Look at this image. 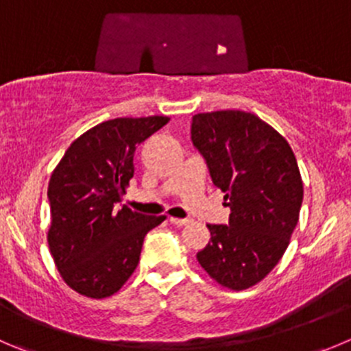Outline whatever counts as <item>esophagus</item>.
I'll use <instances>...</instances> for the list:
<instances>
[{"instance_id": "34e87169", "label": "esophagus", "mask_w": 351, "mask_h": 351, "mask_svg": "<svg viewBox=\"0 0 351 351\" xmlns=\"http://www.w3.org/2000/svg\"><path fill=\"white\" fill-rule=\"evenodd\" d=\"M169 221H171L173 225H176V227H183V225H186L191 220H186V218H175V216H169Z\"/></svg>"}]
</instances>
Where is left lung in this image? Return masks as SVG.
I'll list each match as a JSON object with an SVG mask.
<instances>
[{
  "instance_id": "1",
  "label": "left lung",
  "mask_w": 351,
  "mask_h": 351,
  "mask_svg": "<svg viewBox=\"0 0 351 351\" xmlns=\"http://www.w3.org/2000/svg\"><path fill=\"white\" fill-rule=\"evenodd\" d=\"M191 133L232 211L228 225H208L211 241L197 261L223 287L247 289L279 263L300 220L296 157L280 133L244 110L195 114Z\"/></svg>"
}]
</instances>
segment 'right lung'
Listing matches in <instances>:
<instances>
[{"instance_id": "1", "label": "right lung", "mask_w": 351, "mask_h": 351, "mask_svg": "<svg viewBox=\"0 0 351 351\" xmlns=\"http://www.w3.org/2000/svg\"><path fill=\"white\" fill-rule=\"evenodd\" d=\"M169 121L117 117L71 143L48 185V245L69 287L83 296H112L140 261L143 239L166 220L121 206L135 173L136 145Z\"/></svg>"}]
</instances>
